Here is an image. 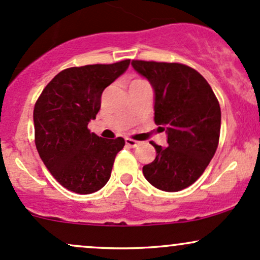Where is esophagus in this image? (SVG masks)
Instances as JSON below:
<instances>
[{
  "mask_svg": "<svg viewBox=\"0 0 260 260\" xmlns=\"http://www.w3.org/2000/svg\"><path fill=\"white\" fill-rule=\"evenodd\" d=\"M125 144H127L128 147H131V148H136L137 145L139 144V142L133 141V139H129V138H125Z\"/></svg>",
  "mask_w": 260,
  "mask_h": 260,
  "instance_id": "esophagus-1",
  "label": "esophagus"
}]
</instances>
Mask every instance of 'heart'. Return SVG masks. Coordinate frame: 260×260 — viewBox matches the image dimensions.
Listing matches in <instances>:
<instances>
[{"label":"heart","mask_w":260,"mask_h":260,"mask_svg":"<svg viewBox=\"0 0 260 260\" xmlns=\"http://www.w3.org/2000/svg\"><path fill=\"white\" fill-rule=\"evenodd\" d=\"M139 81H142V80H135V81H133L132 84H135V82H139Z\"/></svg>","instance_id":"heart-1"}]
</instances>
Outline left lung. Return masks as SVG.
<instances>
[{"mask_svg":"<svg viewBox=\"0 0 260 260\" xmlns=\"http://www.w3.org/2000/svg\"><path fill=\"white\" fill-rule=\"evenodd\" d=\"M154 91V121L167 133L168 147L152 143L155 159L143 175L156 189L175 192L192 185L218 145L221 108L201 74L178 62L133 60Z\"/></svg>","mask_w":260,"mask_h":260,"instance_id":"1","label":"left lung"}]
</instances>
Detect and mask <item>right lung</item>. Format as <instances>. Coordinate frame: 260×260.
I'll list each match as a JSON object with an SVG mask.
<instances>
[{"label": "right lung", "mask_w": 260, "mask_h": 260, "mask_svg": "<svg viewBox=\"0 0 260 260\" xmlns=\"http://www.w3.org/2000/svg\"><path fill=\"white\" fill-rule=\"evenodd\" d=\"M129 67L85 65L60 71L43 90L33 121L36 147L56 181L76 193H92L107 184L124 139H104L91 133L88 122L101 107V96Z\"/></svg>", "instance_id": "add662e5"}]
</instances>
